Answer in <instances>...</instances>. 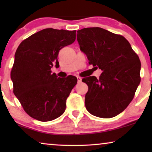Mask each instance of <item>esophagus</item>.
<instances>
[{
	"label": "esophagus",
	"instance_id": "1",
	"mask_svg": "<svg viewBox=\"0 0 152 152\" xmlns=\"http://www.w3.org/2000/svg\"><path fill=\"white\" fill-rule=\"evenodd\" d=\"M77 82L78 83H80L82 82V78L80 77H77Z\"/></svg>",
	"mask_w": 152,
	"mask_h": 152
}]
</instances>
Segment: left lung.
I'll list each match as a JSON object with an SVG mask.
<instances>
[{"label": "left lung", "instance_id": "obj_1", "mask_svg": "<svg viewBox=\"0 0 152 152\" xmlns=\"http://www.w3.org/2000/svg\"><path fill=\"white\" fill-rule=\"evenodd\" d=\"M77 38L89 65L102 70L99 79H82L88 86L87 111L99 118L115 117L132 101L140 82L138 56L123 36L103 28H83L77 31Z\"/></svg>", "mask_w": 152, "mask_h": 152}]
</instances>
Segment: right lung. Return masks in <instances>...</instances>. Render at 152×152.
Here are the masks:
<instances>
[{"label":"right lung","instance_id":"1","mask_svg":"<svg viewBox=\"0 0 152 152\" xmlns=\"http://www.w3.org/2000/svg\"><path fill=\"white\" fill-rule=\"evenodd\" d=\"M76 30L46 28L31 35L18 45L11 70L13 92L24 111L41 122L59 118L77 82L76 77H58L52 73L64 47L75 41Z\"/></svg>","mask_w":152,"mask_h":152}]
</instances>
